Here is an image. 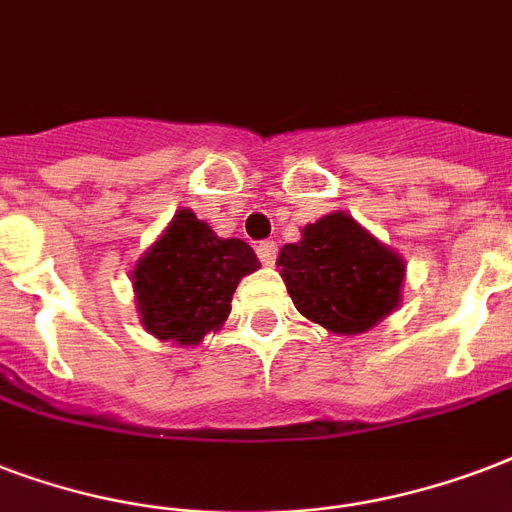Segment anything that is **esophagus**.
Returning a JSON list of instances; mask_svg holds the SVG:
<instances>
[{"label":"esophagus","instance_id":"obj_1","mask_svg":"<svg viewBox=\"0 0 512 512\" xmlns=\"http://www.w3.org/2000/svg\"><path fill=\"white\" fill-rule=\"evenodd\" d=\"M276 252H279L276 241H260V244H257V257H260V263L263 265L276 263Z\"/></svg>","mask_w":512,"mask_h":512}]
</instances>
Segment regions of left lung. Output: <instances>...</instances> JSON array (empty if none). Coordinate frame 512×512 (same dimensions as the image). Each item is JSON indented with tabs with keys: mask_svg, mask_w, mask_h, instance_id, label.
Returning a JSON list of instances; mask_svg holds the SVG:
<instances>
[{
	"mask_svg": "<svg viewBox=\"0 0 512 512\" xmlns=\"http://www.w3.org/2000/svg\"><path fill=\"white\" fill-rule=\"evenodd\" d=\"M276 265L300 314L335 335L365 333L403 303V255L346 212L306 225Z\"/></svg>",
	"mask_w": 512,
	"mask_h": 512,
	"instance_id": "1",
	"label": "left lung"
}]
</instances>
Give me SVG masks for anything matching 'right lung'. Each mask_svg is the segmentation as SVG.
<instances>
[{
  "mask_svg": "<svg viewBox=\"0 0 512 512\" xmlns=\"http://www.w3.org/2000/svg\"><path fill=\"white\" fill-rule=\"evenodd\" d=\"M257 268L247 241L220 239L193 209H179L131 271L139 322L158 341L198 346L225 325L233 292Z\"/></svg>",
  "mask_w": 512,
  "mask_h": 512,
  "instance_id": "add662e5",
  "label": "right lung"
}]
</instances>
